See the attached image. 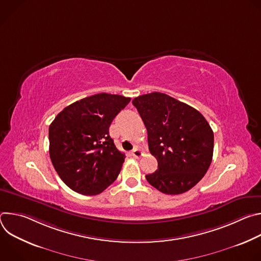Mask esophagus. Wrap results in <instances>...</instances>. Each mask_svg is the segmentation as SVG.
I'll list each match as a JSON object with an SVG mask.
<instances>
[{"mask_svg":"<svg viewBox=\"0 0 261 261\" xmlns=\"http://www.w3.org/2000/svg\"><path fill=\"white\" fill-rule=\"evenodd\" d=\"M131 155L134 157V158H139L142 156V152L139 150V148H134V150L132 151Z\"/></svg>","mask_w":261,"mask_h":261,"instance_id":"esophagus-1","label":"esophagus"}]
</instances>
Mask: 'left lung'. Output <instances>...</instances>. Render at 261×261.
<instances>
[{
  "label": "left lung",
  "instance_id": "8db88e82",
  "mask_svg": "<svg viewBox=\"0 0 261 261\" xmlns=\"http://www.w3.org/2000/svg\"><path fill=\"white\" fill-rule=\"evenodd\" d=\"M147 131L158 169L145 178L162 193L190 190L206 173L214 151V132L198 110L166 94L154 92L133 99Z\"/></svg>",
  "mask_w": 261,
  "mask_h": 261
}]
</instances>
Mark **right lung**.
I'll return each instance as SVG.
<instances>
[{
	"instance_id": "1",
	"label": "right lung",
	"mask_w": 261,
	"mask_h": 261,
	"mask_svg": "<svg viewBox=\"0 0 261 261\" xmlns=\"http://www.w3.org/2000/svg\"><path fill=\"white\" fill-rule=\"evenodd\" d=\"M130 98L96 94L65 107L49 126V156L61 179L84 195H97L118 177L125 160L109 136L111 122Z\"/></svg>"
}]
</instances>
